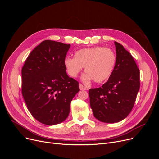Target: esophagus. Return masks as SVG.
Wrapping results in <instances>:
<instances>
[{
  "mask_svg": "<svg viewBox=\"0 0 159 159\" xmlns=\"http://www.w3.org/2000/svg\"><path fill=\"white\" fill-rule=\"evenodd\" d=\"M79 88L80 89H86V88L82 84H79Z\"/></svg>",
  "mask_w": 159,
  "mask_h": 159,
  "instance_id": "obj_1",
  "label": "esophagus"
}]
</instances>
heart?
I'll return each instance as SVG.
<instances>
[{
	"label": "heart",
	"instance_id": "heart-1",
	"mask_svg": "<svg viewBox=\"0 0 159 159\" xmlns=\"http://www.w3.org/2000/svg\"><path fill=\"white\" fill-rule=\"evenodd\" d=\"M116 62V56L112 49L98 46L79 50L74 58H65L64 66L72 77H76L84 67L87 73L83 77L85 81L93 79L101 83L110 77Z\"/></svg>",
	"mask_w": 159,
	"mask_h": 159
}]
</instances>
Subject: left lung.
<instances>
[{
  "label": "left lung",
  "instance_id": "left-lung-1",
  "mask_svg": "<svg viewBox=\"0 0 159 159\" xmlns=\"http://www.w3.org/2000/svg\"><path fill=\"white\" fill-rule=\"evenodd\" d=\"M116 62L108 80L89 90L90 106L95 117L106 123L125 119L134 106L140 88V71L131 55L115 42Z\"/></svg>",
  "mask_w": 159,
  "mask_h": 159
}]
</instances>
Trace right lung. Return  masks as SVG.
<instances>
[{"instance_id":"1","label":"right lung","mask_w":159,"mask_h":159,"mask_svg":"<svg viewBox=\"0 0 159 159\" xmlns=\"http://www.w3.org/2000/svg\"><path fill=\"white\" fill-rule=\"evenodd\" d=\"M70 44L46 40L30 53L22 68V94L31 115L46 125L61 123L80 91L64 66Z\"/></svg>"}]
</instances>
